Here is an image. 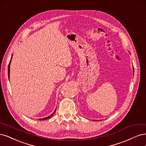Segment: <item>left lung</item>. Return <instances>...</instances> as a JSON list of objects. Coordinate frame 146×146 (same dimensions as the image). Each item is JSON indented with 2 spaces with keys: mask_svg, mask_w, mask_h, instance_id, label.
Returning <instances> with one entry per match:
<instances>
[{
  "mask_svg": "<svg viewBox=\"0 0 146 146\" xmlns=\"http://www.w3.org/2000/svg\"><path fill=\"white\" fill-rule=\"evenodd\" d=\"M133 70H134V68H133Z\"/></svg>",
  "mask_w": 146,
  "mask_h": 146,
  "instance_id": "obj_1",
  "label": "left lung"
}]
</instances>
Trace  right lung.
Returning <instances> with one entry per match:
<instances>
[{
	"label": "right lung",
	"mask_w": 146,
	"mask_h": 146,
	"mask_svg": "<svg viewBox=\"0 0 146 146\" xmlns=\"http://www.w3.org/2000/svg\"><path fill=\"white\" fill-rule=\"evenodd\" d=\"M13 56V55H12ZM11 59H12V56H11V60H10V63H9V65H8V78H10V63H11ZM56 109H55V110H54V111L53 113L52 114H51V115H50L49 116H47V117H44V118H41V119H39V120H46V119H49V118H50V117L52 116H53V115L55 113V112H56Z\"/></svg>",
	"instance_id": "obj_1"
}]
</instances>
